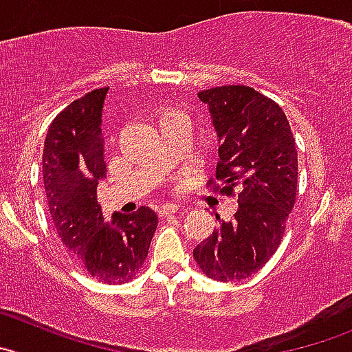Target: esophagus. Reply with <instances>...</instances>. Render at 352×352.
Wrapping results in <instances>:
<instances>
[{
    "label": "esophagus",
    "mask_w": 352,
    "mask_h": 352,
    "mask_svg": "<svg viewBox=\"0 0 352 352\" xmlns=\"http://www.w3.org/2000/svg\"><path fill=\"white\" fill-rule=\"evenodd\" d=\"M179 210V206H176V204H164L162 207H160V216H169V214H174L178 212Z\"/></svg>",
    "instance_id": "34e87169"
}]
</instances>
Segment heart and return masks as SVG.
Instances as JSON below:
<instances>
[{
    "mask_svg": "<svg viewBox=\"0 0 352 352\" xmlns=\"http://www.w3.org/2000/svg\"><path fill=\"white\" fill-rule=\"evenodd\" d=\"M173 117H179V119H186L185 113H183L182 110H178V109H167V110H164L162 113H160V120H164V119H173Z\"/></svg>",
    "mask_w": 352,
    "mask_h": 352,
    "instance_id": "b5f03b06",
    "label": "heart"
}]
</instances>
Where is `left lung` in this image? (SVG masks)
<instances>
[{
    "mask_svg": "<svg viewBox=\"0 0 352 352\" xmlns=\"http://www.w3.org/2000/svg\"><path fill=\"white\" fill-rule=\"evenodd\" d=\"M199 98L219 143L216 188L239 192V210L193 257L209 278L236 282L261 270L282 242L297 195L296 142L282 107L249 86H216Z\"/></svg>",
    "mask_w": 352,
    "mask_h": 352,
    "instance_id": "8db88e82",
    "label": "left lung"
}]
</instances>
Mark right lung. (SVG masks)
Instances as JSON below:
<instances>
[{"mask_svg":"<svg viewBox=\"0 0 352 352\" xmlns=\"http://www.w3.org/2000/svg\"><path fill=\"white\" fill-rule=\"evenodd\" d=\"M109 88L74 100L53 119L43 150V179L56 233L93 278L128 282L148 256L157 214L140 207L107 223L96 186L107 178L102 113Z\"/></svg>","mask_w":352,"mask_h":352,"instance_id":"right-lung-1","label":"right lung"}]
</instances>
